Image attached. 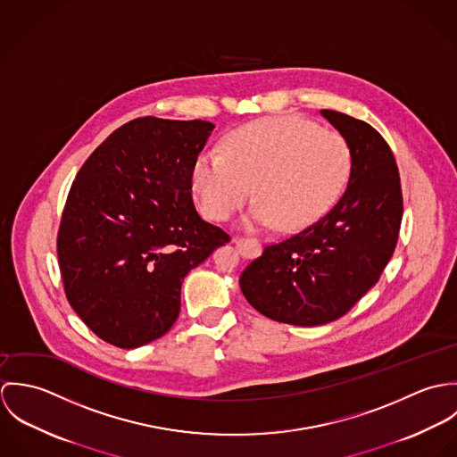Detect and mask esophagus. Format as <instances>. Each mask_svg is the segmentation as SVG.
Segmentation results:
<instances>
[{
    "instance_id": "34e87169",
    "label": "esophagus",
    "mask_w": 457,
    "mask_h": 457,
    "mask_svg": "<svg viewBox=\"0 0 457 457\" xmlns=\"http://www.w3.org/2000/svg\"><path fill=\"white\" fill-rule=\"evenodd\" d=\"M234 245L237 252L241 253L243 259H253L261 253V243L255 239H243V237H234Z\"/></svg>"
}]
</instances>
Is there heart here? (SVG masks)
I'll return each mask as SVG.
<instances>
[{"instance_id": "heart-1", "label": "heart", "mask_w": 457, "mask_h": 457, "mask_svg": "<svg viewBox=\"0 0 457 457\" xmlns=\"http://www.w3.org/2000/svg\"><path fill=\"white\" fill-rule=\"evenodd\" d=\"M352 169V151L337 131L322 130L295 116L248 123L227 135L223 153L200 151L192 188L202 211L216 221L230 218L253 194L261 196L245 227L299 230L341 196Z\"/></svg>"}]
</instances>
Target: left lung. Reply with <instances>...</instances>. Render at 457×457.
I'll return each instance as SVG.
<instances>
[{
	"label": "left lung",
	"instance_id": "8db88e82",
	"mask_svg": "<svg viewBox=\"0 0 457 457\" xmlns=\"http://www.w3.org/2000/svg\"><path fill=\"white\" fill-rule=\"evenodd\" d=\"M320 114L352 151L345 194L319 221L265 246L239 278L259 313L290 326L337 320L373 288L391 261L403 218L399 172L384 137L346 114Z\"/></svg>",
	"mask_w": 457,
	"mask_h": 457
}]
</instances>
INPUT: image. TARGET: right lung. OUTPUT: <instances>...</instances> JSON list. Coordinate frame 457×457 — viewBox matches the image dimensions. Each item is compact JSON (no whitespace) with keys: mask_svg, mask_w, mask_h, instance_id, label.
<instances>
[{"mask_svg":"<svg viewBox=\"0 0 457 457\" xmlns=\"http://www.w3.org/2000/svg\"><path fill=\"white\" fill-rule=\"evenodd\" d=\"M209 121L140 118L112 131L66 198L58 259L70 306L104 341L137 348L178 320L185 276L230 241L192 200Z\"/></svg>","mask_w":457,"mask_h":457,"instance_id":"add662e5","label":"right lung"}]
</instances>
